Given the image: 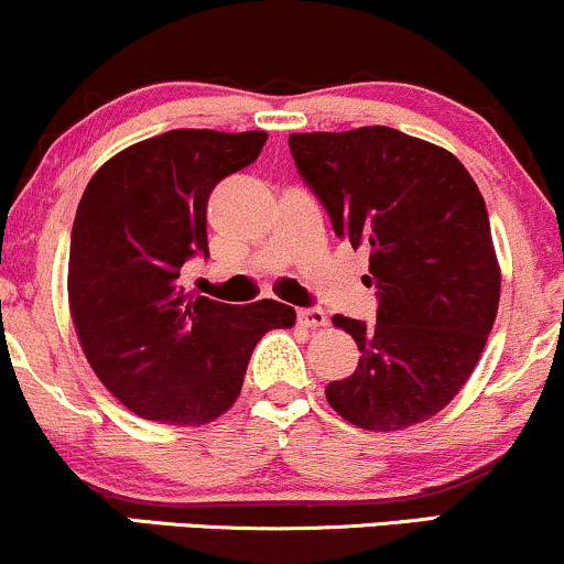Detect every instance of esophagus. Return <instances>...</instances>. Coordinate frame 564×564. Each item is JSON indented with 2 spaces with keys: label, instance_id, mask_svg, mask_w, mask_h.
Returning <instances> with one entry per match:
<instances>
[{
  "label": "esophagus",
  "instance_id": "obj_1",
  "mask_svg": "<svg viewBox=\"0 0 564 564\" xmlns=\"http://www.w3.org/2000/svg\"><path fill=\"white\" fill-rule=\"evenodd\" d=\"M296 318H300L302 326H307V328H323L328 323L326 313H323L321 307H304L296 313Z\"/></svg>",
  "mask_w": 564,
  "mask_h": 564
}]
</instances>
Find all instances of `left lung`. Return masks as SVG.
<instances>
[{
  "instance_id": "obj_1",
  "label": "left lung",
  "mask_w": 564,
  "mask_h": 564,
  "mask_svg": "<svg viewBox=\"0 0 564 564\" xmlns=\"http://www.w3.org/2000/svg\"><path fill=\"white\" fill-rule=\"evenodd\" d=\"M289 145L336 236L371 251L379 296L373 326L334 315L360 360L326 387L328 405L360 430L422 424L467 384L498 313L480 187L451 151L390 127L296 132Z\"/></svg>"
}]
</instances>
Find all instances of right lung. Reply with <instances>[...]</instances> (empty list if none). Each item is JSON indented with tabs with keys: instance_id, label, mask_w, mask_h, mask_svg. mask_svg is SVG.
I'll return each instance as SVG.
<instances>
[{
	"instance_id": "1",
	"label": "right lung",
	"mask_w": 564,
	"mask_h": 564,
	"mask_svg": "<svg viewBox=\"0 0 564 564\" xmlns=\"http://www.w3.org/2000/svg\"><path fill=\"white\" fill-rule=\"evenodd\" d=\"M264 140L262 129H172L116 153L84 191L70 230V318L97 379L140 419L215 422L241 394L257 341L294 326L289 304H225L177 281L193 254H209V193Z\"/></svg>"
}]
</instances>
